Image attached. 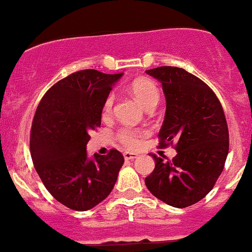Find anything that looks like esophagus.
Wrapping results in <instances>:
<instances>
[{"instance_id": "34e87169", "label": "esophagus", "mask_w": 252, "mask_h": 252, "mask_svg": "<svg viewBox=\"0 0 252 252\" xmlns=\"http://www.w3.org/2000/svg\"><path fill=\"white\" fill-rule=\"evenodd\" d=\"M137 153H132V152H125L124 153V158L126 159V160H132V159H136L137 158Z\"/></svg>"}]
</instances>
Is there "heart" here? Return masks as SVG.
<instances>
[{
  "instance_id": "1",
  "label": "heart",
  "mask_w": 252,
  "mask_h": 252,
  "mask_svg": "<svg viewBox=\"0 0 252 252\" xmlns=\"http://www.w3.org/2000/svg\"><path fill=\"white\" fill-rule=\"evenodd\" d=\"M131 92L137 100L144 106L157 105L160 98L159 94V89L157 84L154 83L152 79L149 78H138L136 81L132 82L131 84ZM114 101H115V95L113 93L109 94L106 99L104 100L103 104V114L104 115H109L113 110ZM118 139L126 146L127 148H134L138 144V137L141 136V131L138 129L131 128V127H123L118 131Z\"/></svg>"
}]
</instances>
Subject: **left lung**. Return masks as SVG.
I'll return each instance as SVG.
<instances>
[{
	"label": "left lung",
	"instance_id": "obj_1",
	"mask_svg": "<svg viewBox=\"0 0 252 252\" xmlns=\"http://www.w3.org/2000/svg\"><path fill=\"white\" fill-rule=\"evenodd\" d=\"M163 87L166 110L160 147L175 144L173 160L153 156L156 168L144 183L166 205L185 208L213 189L225 164L229 132L220 101L210 87L179 67L147 69Z\"/></svg>",
	"mask_w": 252,
	"mask_h": 252
}]
</instances>
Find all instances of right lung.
<instances>
[{"mask_svg": "<svg viewBox=\"0 0 252 252\" xmlns=\"http://www.w3.org/2000/svg\"><path fill=\"white\" fill-rule=\"evenodd\" d=\"M123 73L74 72L51 87L34 115L31 154L42 184L66 207L88 211L113 191L124 156L111 149L89 158V132L101 124L103 104Z\"/></svg>", "mask_w": 252, "mask_h": 252, "instance_id": "obj_1", "label": "right lung"}]
</instances>
